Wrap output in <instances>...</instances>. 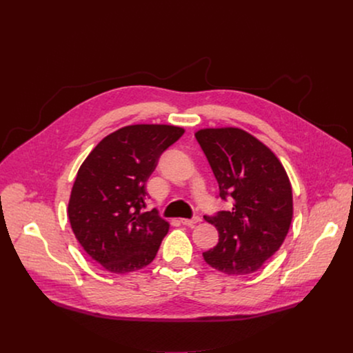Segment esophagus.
<instances>
[{"label": "esophagus", "mask_w": 353, "mask_h": 353, "mask_svg": "<svg viewBox=\"0 0 353 353\" xmlns=\"http://www.w3.org/2000/svg\"><path fill=\"white\" fill-rule=\"evenodd\" d=\"M199 221H201L199 216H194V218H191V219H187V218H181V219H180V222H181L183 225H185V226H194V225L198 223Z\"/></svg>", "instance_id": "1"}]
</instances>
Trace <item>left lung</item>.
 <instances>
[{
	"label": "left lung",
	"mask_w": 353,
	"mask_h": 353,
	"mask_svg": "<svg viewBox=\"0 0 353 353\" xmlns=\"http://www.w3.org/2000/svg\"><path fill=\"white\" fill-rule=\"evenodd\" d=\"M232 210L204 219L219 233L203 253L212 268L228 275L259 271L282 245L293 216L289 177L272 150L244 130L204 128L195 132Z\"/></svg>",
	"instance_id": "obj_1"
}]
</instances>
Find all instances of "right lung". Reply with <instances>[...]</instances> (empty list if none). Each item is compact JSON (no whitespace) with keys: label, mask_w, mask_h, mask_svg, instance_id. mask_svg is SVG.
Listing matches in <instances>:
<instances>
[{"label":"right lung","mask_w":353,"mask_h":353,"mask_svg":"<svg viewBox=\"0 0 353 353\" xmlns=\"http://www.w3.org/2000/svg\"><path fill=\"white\" fill-rule=\"evenodd\" d=\"M183 134L176 125H127L105 137L81 165L68 218L86 254L105 270L127 274L154 261L169 223L157 210L142 212L146 181Z\"/></svg>","instance_id":"obj_1"}]
</instances>
